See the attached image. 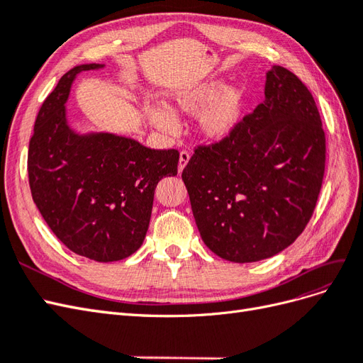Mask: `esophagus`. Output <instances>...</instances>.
Wrapping results in <instances>:
<instances>
[{"instance_id": "34e87169", "label": "esophagus", "mask_w": 363, "mask_h": 363, "mask_svg": "<svg viewBox=\"0 0 363 363\" xmlns=\"http://www.w3.org/2000/svg\"><path fill=\"white\" fill-rule=\"evenodd\" d=\"M189 159H191V152L189 151H186V150L180 151V160H179V171L180 172L184 169L186 164H188Z\"/></svg>"}]
</instances>
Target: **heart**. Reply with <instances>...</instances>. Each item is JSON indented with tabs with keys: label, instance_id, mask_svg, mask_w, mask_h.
<instances>
[{
	"label": "heart",
	"instance_id": "heart-1",
	"mask_svg": "<svg viewBox=\"0 0 363 363\" xmlns=\"http://www.w3.org/2000/svg\"><path fill=\"white\" fill-rule=\"evenodd\" d=\"M219 84L204 83L175 94L172 101L179 111L196 115L200 113L199 125L201 133L211 140L225 139L239 124L244 113L245 89L230 86L218 94ZM151 123L167 133L177 131V121L167 107H151L148 111Z\"/></svg>",
	"mask_w": 363,
	"mask_h": 363
}]
</instances>
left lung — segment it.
I'll use <instances>...</instances> for the list:
<instances>
[{
	"label": "left lung",
	"mask_w": 363,
	"mask_h": 363,
	"mask_svg": "<svg viewBox=\"0 0 363 363\" xmlns=\"http://www.w3.org/2000/svg\"><path fill=\"white\" fill-rule=\"evenodd\" d=\"M325 171V135L312 94L274 65L265 100L225 139L196 145L182 172L196 227L216 256L272 257L298 238Z\"/></svg>",
	"instance_id": "1"
}]
</instances>
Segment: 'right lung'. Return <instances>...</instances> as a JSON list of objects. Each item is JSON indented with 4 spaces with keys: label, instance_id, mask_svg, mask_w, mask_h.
Segmentation results:
<instances>
[{
    "label": "right lung",
    "instance_id": "1",
    "mask_svg": "<svg viewBox=\"0 0 363 363\" xmlns=\"http://www.w3.org/2000/svg\"><path fill=\"white\" fill-rule=\"evenodd\" d=\"M65 74L42 103L30 139L27 171L33 201L63 245L96 262L125 259L144 242L157 183L177 175V150H151L108 133L69 130L65 103L77 74Z\"/></svg>",
    "mask_w": 363,
    "mask_h": 363
}]
</instances>
